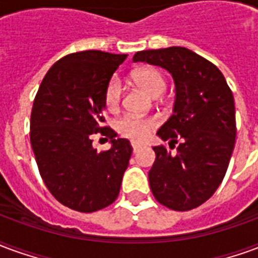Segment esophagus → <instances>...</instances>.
Returning a JSON list of instances; mask_svg holds the SVG:
<instances>
[{
	"mask_svg": "<svg viewBox=\"0 0 258 258\" xmlns=\"http://www.w3.org/2000/svg\"><path fill=\"white\" fill-rule=\"evenodd\" d=\"M131 146H133V152H134V153L141 148L140 144H135V142H133V144H131Z\"/></svg>",
	"mask_w": 258,
	"mask_h": 258,
	"instance_id": "obj_1",
	"label": "esophagus"
}]
</instances>
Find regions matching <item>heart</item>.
I'll use <instances>...</instances> for the list:
<instances>
[{
	"instance_id": "obj_1",
	"label": "heart",
	"mask_w": 258,
	"mask_h": 258,
	"mask_svg": "<svg viewBox=\"0 0 258 258\" xmlns=\"http://www.w3.org/2000/svg\"><path fill=\"white\" fill-rule=\"evenodd\" d=\"M134 79L135 83L152 96L162 95L167 87L166 77L157 69L149 68L140 70L135 74ZM121 96H123L121 81L118 80V77H112L107 81L105 92H103L105 106L112 112L117 110L120 102H121ZM114 127L120 135H123L131 141L140 142V141L145 140L149 131L155 127V120L149 117H140V116H134V114H124L116 120Z\"/></svg>"
}]
</instances>
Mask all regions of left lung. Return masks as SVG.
<instances>
[{
    "instance_id": "obj_1",
    "label": "left lung",
    "mask_w": 258,
    "mask_h": 258,
    "mask_svg": "<svg viewBox=\"0 0 258 258\" xmlns=\"http://www.w3.org/2000/svg\"><path fill=\"white\" fill-rule=\"evenodd\" d=\"M134 62L168 70L177 91L173 114L157 135L170 141V149L173 143L179 146L175 153L164 145L153 148L152 194L171 210L196 209L220 186L232 156L236 137L232 91L216 64L188 48L141 51Z\"/></svg>"
}]
</instances>
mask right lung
Instances as JSON below:
<instances>
[{"mask_svg": "<svg viewBox=\"0 0 258 258\" xmlns=\"http://www.w3.org/2000/svg\"><path fill=\"white\" fill-rule=\"evenodd\" d=\"M127 55L81 51L59 59L42 79L30 117V142L38 171L59 203L94 213L117 199L133 148L105 125L103 92ZM112 148L98 154L93 134Z\"/></svg>", "mask_w": 258, "mask_h": 258, "instance_id": "1", "label": "right lung"}]
</instances>
